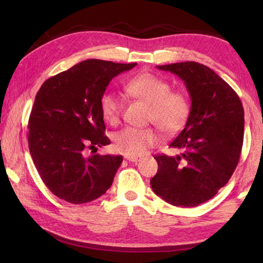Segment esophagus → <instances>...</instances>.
Instances as JSON below:
<instances>
[{"label":"esophagus","mask_w":263,"mask_h":263,"mask_svg":"<svg viewBox=\"0 0 263 263\" xmlns=\"http://www.w3.org/2000/svg\"><path fill=\"white\" fill-rule=\"evenodd\" d=\"M125 159L126 160H128V161H131V162H139L140 161V157H127V155H125Z\"/></svg>","instance_id":"esophagus-1"}]
</instances>
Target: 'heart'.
I'll use <instances>...</instances> for the list:
<instances>
[{
	"instance_id": "heart-1",
	"label": "heart",
	"mask_w": 263,
	"mask_h": 263,
	"mask_svg": "<svg viewBox=\"0 0 263 263\" xmlns=\"http://www.w3.org/2000/svg\"><path fill=\"white\" fill-rule=\"evenodd\" d=\"M126 90L149 105L148 121L164 133L180 131L188 121L190 102L182 91H172L166 80L142 73L126 83ZM101 112L104 121L117 124L123 110V100L116 92L106 91L101 97ZM114 148L127 157H138L158 145L159 136L153 128L125 127L112 137Z\"/></svg>"
}]
</instances>
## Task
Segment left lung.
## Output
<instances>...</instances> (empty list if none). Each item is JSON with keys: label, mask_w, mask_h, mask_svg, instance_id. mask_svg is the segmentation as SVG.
<instances>
[{"label": "left lung", "mask_w": 263, "mask_h": 263, "mask_svg": "<svg viewBox=\"0 0 263 263\" xmlns=\"http://www.w3.org/2000/svg\"><path fill=\"white\" fill-rule=\"evenodd\" d=\"M184 82L190 115L171 142L176 157H154L158 173L151 186L175 206L191 208L211 199L232 176L243 141V108L232 88L211 68L195 61L157 66Z\"/></svg>", "instance_id": "left-lung-1"}]
</instances>
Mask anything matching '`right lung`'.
Returning <instances> with one entry per match:
<instances>
[{
    "label": "right lung",
    "mask_w": 263,
    "mask_h": 263,
    "mask_svg": "<svg viewBox=\"0 0 263 263\" xmlns=\"http://www.w3.org/2000/svg\"><path fill=\"white\" fill-rule=\"evenodd\" d=\"M136 65L84 60L39 89L29 119V149L43 182L57 197L88 203L112 184L122 155L86 157V151L110 144L103 135L101 97L111 80Z\"/></svg>",
    "instance_id": "1"
}]
</instances>
